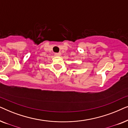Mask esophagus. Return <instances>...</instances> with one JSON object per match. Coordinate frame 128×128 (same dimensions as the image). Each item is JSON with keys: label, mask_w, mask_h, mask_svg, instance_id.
<instances>
[{"label": "esophagus", "mask_w": 128, "mask_h": 128, "mask_svg": "<svg viewBox=\"0 0 128 128\" xmlns=\"http://www.w3.org/2000/svg\"><path fill=\"white\" fill-rule=\"evenodd\" d=\"M55 56H59L61 55V54L60 53V52H59V53H55Z\"/></svg>", "instance_id": "esophagus-1"}]
</instances>
